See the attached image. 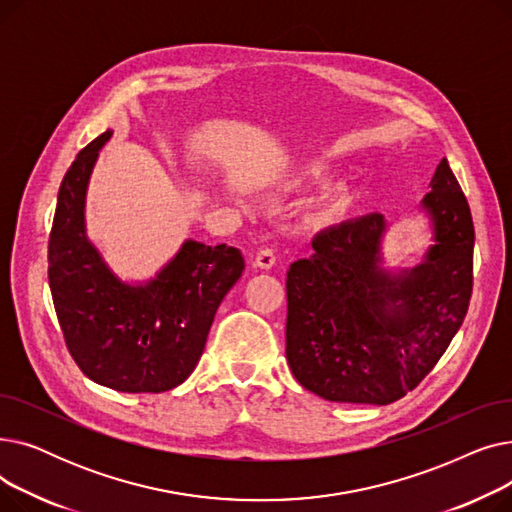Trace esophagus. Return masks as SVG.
<instances>
[{
  "mask_svg": "<svg viewBox=\"0 0 512 512\" xmlns=\"http://www.w3.org/2000/svg\"><path fill=\"white\" fill-rule=\"evenodd\" d=\"M274 263H276V253L272 249H259L255 253V259H253L255 267H261V270H270V267H274Z\"/></svg>",
  "mask_w": 512,
  "mask_h": 512,
  "instance_id": "esophagus-1",
  "label": "esophagus"
}]
</instances>
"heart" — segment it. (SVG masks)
Instances as JSON below:
<instances>
[{"label": "heart", "mask_w": 512, "mask_h": 512, "mask_svg": "<svg viewBox=\"0 0 512 512\" xmlns=\"http://www.w3.org/2000/svg\"><path fill=\"white\" fill-rule=\"evenodd\" d=\"M326 176V170L324 168H321V166H309L307 168V172L303 174V178H309V180H321V178H324ZM334 203H330V205H326L324 209H321L319 213H317V220H328L330 218V215L334 213Z\"/></svg>", "instance_id": "obj_1"}]
</instances>
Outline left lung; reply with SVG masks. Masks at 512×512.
<instances>
[{"label":"left lung","instance_id":"obj_1","mask_svg":"<svg viewBox=\"0 0 512 512\" xmlns=\"http://www.w3.org/2000/svg\"><path fill=\"white\" fill-rule=\"evenodd\" d=\"M423 207L436 245L400 276L378 267L382 213L328 228L286 276V359L297 382L334 402L388 405L436 367L469 309L473 218L442 159Z\"/></svg>","mask_w":512,"mask_h":512}]
</instances>
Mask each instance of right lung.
I'll list each match as a JSON object with an SVG mask.
<instances>
[{"mask_svg": "<svg viewBox=\"0 0 512 512\" xmlns=\"http://www.w3.org/2000/svg\"><path fill=\"white\" fill-rule=\"evenodd\" d=\"M105 130L76 155L58 193L47 276L70 357L89 380L118 392H166L199 363L226 292L245 270L236 247L188 240L147 286L122 284L85 236V193Z\"/></svg>", "mask_w": 512, "mask_h": 512, "instance_id": "1", "label": "right lung"}]
</instances>
